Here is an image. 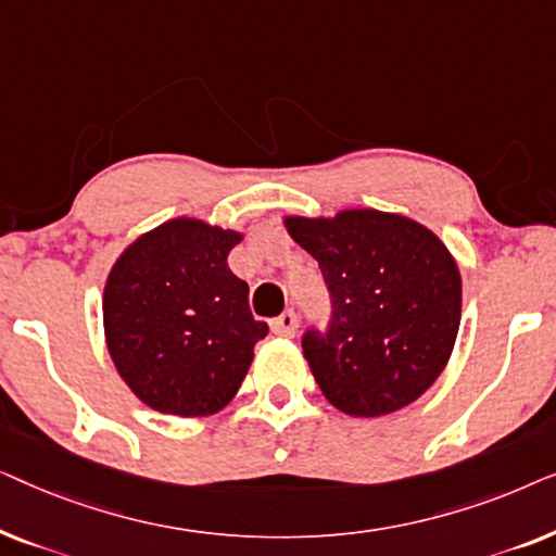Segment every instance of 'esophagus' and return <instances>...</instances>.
Instances as JSON below:
<instances>
[{
    "label": "esophagus",
    "mask_w": 556,
    "mask_h": 556,
    "mask_svg": "<svg viewBox=\"0 0 556 556\" xmlns=\"http://www.w3.org/2000/svg\"><path fill=\"white\" fill-rule=\"evenodd\" d=\"M270 329H273V333H276V337L291 339V337H295V329H299V316H295L293 311H286V314L273 318Z\"/></svg>",
    "instance_id": "34e87169"
}]
</instances>
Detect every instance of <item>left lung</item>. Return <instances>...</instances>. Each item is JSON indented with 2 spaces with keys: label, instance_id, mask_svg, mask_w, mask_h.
<instances>
[{
  "label": "left lung",
  "instance_id": "left-lung-1",
  "mask_svg": "<svg viewBox=\"0 0 556 556\" xmlns=\"http://www.w3.org/2000/svg\"><path fill=\"white\" fill-rule=\"evenodd\" d=\"M321 268L331 321L303 333L324 397L352 417L407 407L440 377L460 326V273L435 232L379 210L286 217Z\"/></svg>",
  "mask_w": 556,
  "mask_h": 556
}]
</instances>
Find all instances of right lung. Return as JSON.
Returning <instances> with one entry per match:
<instances>
[{
    "mask_svg": "<svg viewBox=\"0 0 556 556\" xmlns=\"http://www.w3.org/2000/svg\"><path fill=\"white\" fill-rule=\"evenodd\" d=\"M240 232L177 217L128 245L103 288L105 344L143 405L179 417L215 415L238 394L268 333L248 283L227 268Z\"/></svg>",
    "mask_w": 556,
    "mask_h": 556,
    "instance_id": "add662e5",
    "label": "right lung"
}]
</instances>
